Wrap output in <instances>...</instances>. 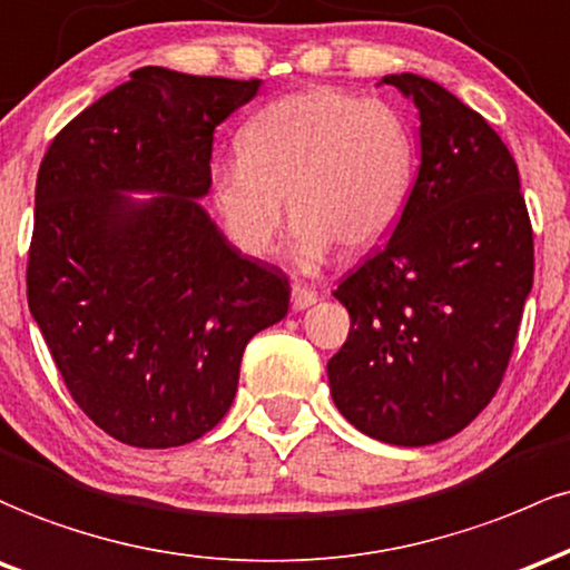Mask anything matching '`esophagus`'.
Listing matches in <instances>:
<instances>
[{"mask_svg": "<svg viewBox=\"0 0 570 570\" xmlns=\"http://www.w3.org/2000/svg\"><path fill=\"white\" fill-rule=\"evenodd\" d=\"M317 291L304 285H293V309H306V306L317 304Z\"/></svg>", "mask_w": 570, "mask_h": 570, "instance_id": "1", "label": "esophagus"}]
</instances>
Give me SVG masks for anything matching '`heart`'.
I'll return each mask as SVG.
<instances>
[{
	"label": "heart",
	"mask_w": 570,
	"mask_h": 570,
	"mask_svg": "<svg viewBox=\"0 0 570 570\" xmlns=\"http://www.w3.org/2000/svg\"><path fill=\"white\" fill-rule=\"evenodd\" d=\"M239 158L213 169V204L236 247L268 255L287 213L302 268L368 253L412 194L417 147L395 107L336 88H306L261 107L239 131Z\"/></svg>",
	"instance_id": "obj_1"
}]
</instances>
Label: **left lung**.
<instances>
[{
	"label": "left lung",
	"mask_w": 570,
	"mask_h": 570,
	"mask_svg": "<svg viewBox=\"0 0 570 570\" xmlns=\"http://www.w3.org/2000/svg\"><path fill=\"white\" fill-rule=\"evenodd\" d=\"M420 112V171L393 236L334 296L350 334L328 361L357 431L425 446L463 431L509 366L533 287V228L509 147L420 75H385Z\"/></svg>",
	"instance_id": "left-lung-1"
}]
</instances>
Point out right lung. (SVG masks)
Segmentation results:
<instances>
[{"mask_svg": "<svg viewBox=\"0 0 570 570\" xmlns=\"http://www.w3.org/2000/svg\"><path fill=\"white\" fill-rule=\"evenodd\" d=\"M258 88L134 69L40 164L31 317L78 406L124 444L166 450L213 431L247 342L287 315L285 274L236 250L199 202L215 129Z\"/></svg>", "mask_w": 570, "mask_h": 570, "instance_id": "1", "label": "right lung"}]
</instances>
